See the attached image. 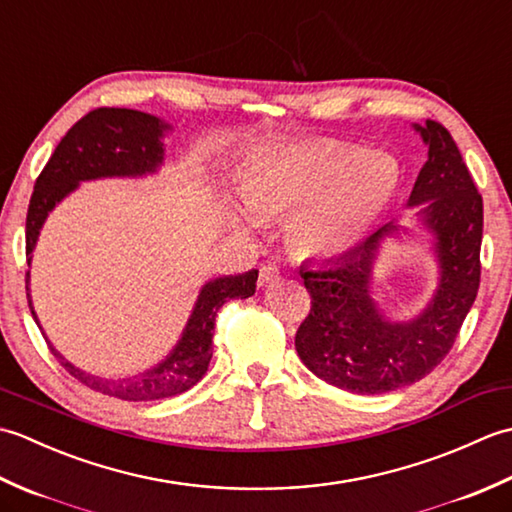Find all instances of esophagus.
Here are the masks:
<instances>
[{
	"mask_svg": "<svg viewBox=\"0 0 512 512\" xmlns=\"http://www.w3.org/2000/svg\"><path fill=\"white\" fill-rule=\"evenodd\" d=\"M279 277H281L279 268H277L275 264H266V266L259 268V279H257V284L264 288V286L275 284V281H279Z\"/></svg>",
	"mask_w": 512,
	"mask_h": 512,
	"instance_id": "1",
	"label": "esophagus"
}]
</instances>
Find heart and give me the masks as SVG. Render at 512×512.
I'll list each match as a JSON object with an SVG mask.
<instances>
[{
	"label": "heart",
	"mask_w": 512,
	"mask_h": 512,
	"mask_svg": "<svg viewBox=\"0 0 512 512\" xmlns=\"http://www.w3.org/2000/svg\"><path fill=\"white\" fill-rule=\"evenodd\" d=\"M398 184L396 162L339 143L279 147L257 156L242 178L255 217L292 215L290 239L310 257H339L385 211Z\"/></svg>",
	"instance_id": "1"
}]
</instances>
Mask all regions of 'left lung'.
Instances as JSON below:
<instances>
[{
    "label": "left lung",
    "mask_w": 512,
    "mask_h": 512,
    "mask_svg": "<svg viewBox=\"0 0 512 512\" xmlns=\"http://www.w3.org/2000/svg\"><path fill=\"white\" fill-rule=\"evenodd\" d=\"M429 158L409 206L436 239L440 284L416 319L391 321L369 295L380 239L398 231L387 224L365 244L330 266H301L310 314L295 336L297 354L314 376L352 394H387L413 385L451 352L480 288L484 204L453 136L438 121L413 125Z\"/></svg>",
    "instance_id": "obj_1"
}]
</instances>
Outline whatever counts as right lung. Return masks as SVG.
<instances>
[{"label": "right lung", "mask_w": 512, "mask_h": 512, "mask_svg": "<svg viewBox=\"0 0 512 512\" xmlns=\"http://www.w3.org/2000/svg\"><path fill=\"white\" fill-rule=\"evenodd\" d=\"M167 129L169 125L162 123L160 118L138 110H125V107H99V110L85 114L79 123H74L70 132L61 138L57 149H54L48 165L39 173L35 191H32L26 215L28 266L43 222H46L48 213L65 195L72 193L83 180L114 176L136 178L145 176V173H154L160 167L162 158H165V149H162L160 138ZM28 284L30 273H26V295L32 319L37 321ZM255 284L257 270L220 277L204 284L198 301H195L187 328L182 332V339L173 347V352L165 361L138 376L118 380L92 376L83 372V369L74 367L70 361H65L50 345L46 334H41L46 339L50 352L59 358V363L68 369L70 376H74L85 387L99 391V394L129 402H147L178 396L198 383L206 374V369H209V361L213 356L211 343L217 310L228 299L253 297L257 288Z\"/></svg>", "instance_id": "obj_1"}]
</instances>
